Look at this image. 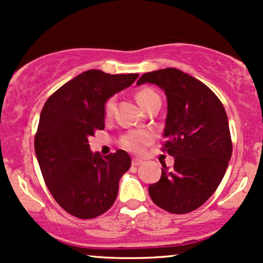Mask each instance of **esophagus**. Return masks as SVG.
Here are the masks:
<instances>
[{"label": "esophagus", "instance_id": "obj_1", "mask_svg": "<svg viewBox=\"0 0 263 263\" xmlns=\"http://www.w3.org/2000/svg\"><path fill=\"white\" fill-rule=\"evenodd\" d=\"M141 164H142V159H140V158L132 159V165H134V167H138V165H141Z\"/></svg>", "mask_w": 263, "mask_h": 263}]
</instances>
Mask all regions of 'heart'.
I'll return each instance as SVG.
<instances>
[{"label": "heart", "instance_id": "heart-1", "mask_svg": "<svg viewBox=\"0 0 263 263\" xmlns=\"http://www.w3.org/2000/svg\"><path fill=\"white\" fill-rule=\"evenodd\" d=\"M136 100H137L138 105L143 108L148 107L151 104H153L155 101H159L158 93L156 91H153L152 89H148V87H144V89H141L140 91L136 93ZM114 107H115V98H110L108 100L105 102V107H104V112L105 116L110 117L114 112ZM153 136L151 132L148 131H134L129 132L122 138V146L125 148H127L132 152H140V151L143 149L144 146L149 143L152 141Z\"/></svg>", "mask_w": 263, "mask_h": 263}]
</instances>
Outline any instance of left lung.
Returning <instances> with one entry per match:
<instances>
[{
    "instance_id": "8db88e82",
    "label": "left lung",
    "mask_w": 263,
    "mask_h": 263,
    "mask_svg": "<svg viewBox=\"0 0 263 263\" xmlns=\"http://www.w3.org/2000/svg\"><path fill=\"white\" fill-rule=\"evenodd\" d=\"M155 84L167 98L163 137L174 157L173 168L162 164L161 179L148 186L153 203L173 214L198 209L215 192L231 158L228 115L205 84L176 68L143 74L137 81Z\"/></svg>"
}]
</instances>
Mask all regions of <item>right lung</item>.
<instances>
[{"instance_id": "1", "label": "right lung", "mask_w": 263, "mask_h": 263, "mask_svg": "<svg viewBox=\"0 0 263 263\" xmlns=\"http://www.w3.org/2000/svg\"><path fill=\"white\" fill-rule=\"evenodd\" d=\"M137 78L91 69L59 87L44 104L35 156L50 194L77 218L92 219L110 209L120 179L131 167V157L123 149L104 157L92 153L89 137L105 128V102Z\"/></svg>"}]
</instances>
